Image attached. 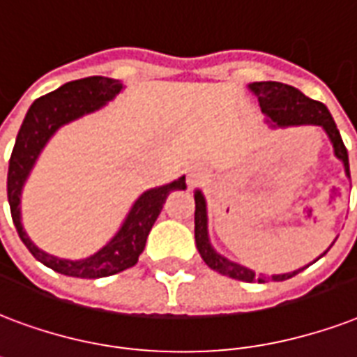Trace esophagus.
<instances>
[{
  "instance_id": "34e87169",
  "label": "esophagus",
  "mask_w": 357,
  "mask_h": 357,
  "mask_svg": "<svg viewBox=\"0 0 357 357\" xmlns=\"http://www.w3.org/2000/svg\"><path fill=\"white\" fill-rule=\"evenodd\" d=\"M206 176H208V168L204 167L202 162H195V165H190L189 170H187V183L192 187V185H197L198 181H202Z\"/></svg>"
}]
</instances>
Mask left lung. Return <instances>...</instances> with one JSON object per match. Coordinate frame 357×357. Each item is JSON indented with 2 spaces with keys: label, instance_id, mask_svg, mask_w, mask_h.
Wrapping results in <instances>:
<instances>
[{
  "label": "left lung",
  "instance_id": "1",
  "mask_svg": "<svg viewBox=\"0 0 357 357\" xmlns=\"http://www.w3.org/2000/svg\"><path fill=\"white\" fill-rule=\"evenodd\" d=\"M247 88L251 89V93L258 97L262 114H266V123L271 129H287V127H301V125H318L322 127L324 132L330 138L331 146H333V153L342 162L347 178H350V167H348V151L342 144L341 132L337 129L335 121L331 118L330 110L326 105L312 100L301 93L299 89L281 84V82H252ZM195 241H197V249L204 262L208 264L209 268L219 271L221 275L232 277L238 281L245 282H268V281H287L298 275L299 271L309 268L311 264H307L305 268H299L296 271H288V273H279V275H266V273H255L252 269L245 268L241 264L232 262L227 257H222L221 252L217 251L209 239L208 232V202L206 197L200 189L195 190ZM330 251V247H328ZM324 251L317 260L326 255ZM314 260V262H317Z\"/></svg>",
  "mask_w": 357,
  "mask_h": 357
}]
</instances>
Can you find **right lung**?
<instances>
[{
    "label": "right lung",
    "instance_id": "1",
    "mask_svg": "<svg viewBox=\"0 0 357 357\" xmlns=\"http://www.w3.org/2000/svg\"><path fill=\"white\" fill-rule=\"evenodd\" d=\"M121 91H123V84L106 76H88L80 80L67 82L61 88L46 93L45 97H40L29 106L16 136L9 160V174H7V197H9L13 222L29 252L40 264H45L46 268L54 269L61 275L78 277V279H100V277L116 275L119 271L132 268L146 247L149 230L157 221L168 195L172 190L187 189L185 176H181L167 185L144 190L130 206L129 213L125 215L118 232L91 257L80 258V260L54 257L50 252L39 249L29 239L22 225V190L39 155L43 153L46 144L50 142L52 136L63 125L97 112L110 100L116 99V95Z\"/></svg>",
    "mask_w": 357,
    "mask_h": 357
}]
</instances>
